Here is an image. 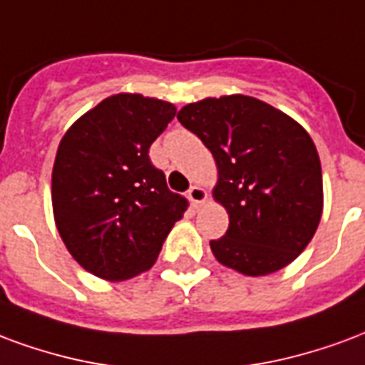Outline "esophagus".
<instances>
[{
    "mask_svg": "<svg viewBox=\"0 0 365 365\" xmlns=\"http://www.w3.org/2000/svg\"><path fill=\"white\" fill-rule=\"evenodd\" d=\"M188 200L192 202L194 208H198L202 206L204 202L208 200V192H206V188H202V186L194 185L190 190H188Z\"/></svg>",
    "mask_w": 365,
    "mask_h": 365,
    "instance_id": "1",
    "label": "esophagus"
}]
</instances>
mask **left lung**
<instances>
[{"label": "left lung", "mask_w": 365, "mask_h": 365, "mask_svg": "<svg viewBox=\"0 0 365 365\" xmlns=\"http://www.w3.org/2000/svg\"><path fill=\"white\" fill-rule=\"evenodd\" d=\"M177 118L212 151L217 167L214 200L230 227L212 252L245 276H267L294 262L323 214V173L302 124L247 95L202 98Z\"/></svg>", "instance_id": "1"}]
</instances>
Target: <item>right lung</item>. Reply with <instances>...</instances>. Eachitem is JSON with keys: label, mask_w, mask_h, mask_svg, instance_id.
<instances>
[{"label": "right lung", "mask_w": 365, "mask_h": 365, "mask_svg": "<svg viewBox=\"0 0 365 365\" xmlns=\"http://www.w3.org/2000/svg\"><path fill=\"white\" fill-rule=\"evenodd\" d=\"M167 101L118 93L63 134L52 169V210L73 259L122 282L150 270L188 202L171 192L150 148L175 118Z\"/></svg>", "instance_id": "obj_1"}]
</instances>
